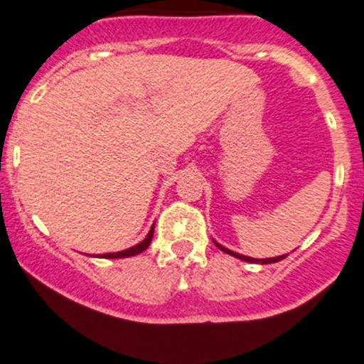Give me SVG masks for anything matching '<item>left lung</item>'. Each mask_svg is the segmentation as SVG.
Masks as SVG:
<instances>
[{"mask_svg": "<svg viewBox=\"0 0 364 364\" xmlns=\"http://www.w3.org/2000/svg\"><path fill=\"white\" fill-rule=\"evenodd\" d=\"M215 244H217V242H215ZM217 247H219L220 251H224V253L232 255V257H237V259H240V260H246V262L273 264V262H278V260H282V259H285V257H287V255H280V257H274V259H251V257H244V255H239V253H235V251H232V250H228V247L220 246V244H217Z\"/></svg>", "mask_w": 364, "mask_h": 364, "instance_id": "1", "label": "left lung"}]
</instances>
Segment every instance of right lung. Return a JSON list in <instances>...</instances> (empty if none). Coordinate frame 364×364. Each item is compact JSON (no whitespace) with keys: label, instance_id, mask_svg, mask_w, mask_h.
Listing matches in <instances>:
<instances>
[{"label":"right lung","instance_id":"1","mask_svg":"<svg viewBox=\"0 0 364 364\" xmlns=\"http://www.w3.org/2000/svg\"><path fill=\"white\" fill-rule=\"evenodd\" d=\"M152 235H154V226H152L151 232L147 233V237H145L140 244H136V246L129 247V250L118 251V253H104L102 255V259H125V257H134V255H138V253H141V251L147 250L149 244H151V240H152Z\"/></svg>","mask_w":364,"mask_h":364}]
</instances>
